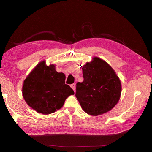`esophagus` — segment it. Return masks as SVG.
Here are the masks:
<instances>
[{"label": "esophagus", "mask_w": 152, "mask_h": 152, "mask_svg": "<svg viewBox=\"0 0 152 152\" xmlns=\"http://www.w3.org/2000/svg\"><path fill=\"white\" fill-rule=\"evenodd\" d=\"M70 87H72V89L73 90V91H74V92H75V84H71L70 85Z\"/></svg>", "instance_id": "esophagus-1"}]
</instances>
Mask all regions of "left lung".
<instances>
[{"label":"left lung","mask_w":152,"mask_h":152,"mask_svg":"<svg viewBox=\"0 0 152 152\" xmlns=\"http://www.w3.org/2000/svg\"><path fill=\"white\" fill-rule=\"evenodd\" d=\"M82 66L84 81L77 84L75 96L82 110L93 116L110 111L120 99L122 91L115 72L98 57Z\"/></svg>","instance_id":"obj_1"}]
</instances>
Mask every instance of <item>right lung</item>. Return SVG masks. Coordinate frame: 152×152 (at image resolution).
Returning <instances> with one entry per match:
<instances>
[{"label":"right lung","mask_w":152,"mask_h":152,"mask_svg":"<svg viewBox=\"0 0 152 152\" xmlns=\"http://www.w3.org/2000/svg\"><path fill=\"white\" fill-rule=\"evenodd\" d=\"M54 65L42 61L23 82L22 94L26 103L38 113L48 115L60 109L74 91L65 84V75L58 73Z\"/></svg>","instance_id":"right-lung-1"}]
</instances>
